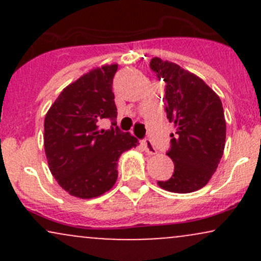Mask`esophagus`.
<instances>
[{"label": "esophagus", "mask_w": 261, "mask_h": 261, "mask_svg": "<svg viewBox=\"0 0 261 261\" xmlns=\"http://www.w3.org/2000/svg\"><path fill=\"white\" fill-rule=\"evenodd\" d=\"M141 145H142V147L145 148L146 153H147V154L153 155V154L157 153V149L154 148V146L152 145V142H151V141H149V140H143Z\"/></svg>", "instance_id": "34e87169"}]
</instances>
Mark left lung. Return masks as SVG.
<instances>
[{"label":"left lung","instance_id":"left-lung-1","mask_svg":"<svg viewBox=\"0 0 261 261\" xmlns=\"http://www.w3.org/2000/svg\"><path fill=\"white\" fill-rule=\"evenodd\" d=\"M149 67L166 82L167 118L175 126L167 152L174 172L158 185L172 193H193L207 184L223 155L226 120L222 101L200 77L179 65L153 58Z\"/></svg>","mask_w":261,"mask_h":261}]
</instances>
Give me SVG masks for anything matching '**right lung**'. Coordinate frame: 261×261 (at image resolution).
<instances>
[{
  "instance_id": "right-lung-1",
  "label": "right lung",
  "mask_w": 261,
  "mask_h": 261,
  "mask_svg": "<svg viewBox=\"0 0 261 261\" xmlns=\"http://www.w3.org/2000/svg\"><path fill=\"white\" fill-rule=\"evenodd\" d=\"M118 65L93 68L68 85L44 120V148L49 169L70 195L92 199L110 190L118 179V160L139 141L116 126L113 79ZM103 118L109 130L99 128Z\"/></svg>"
}]
</instances>
